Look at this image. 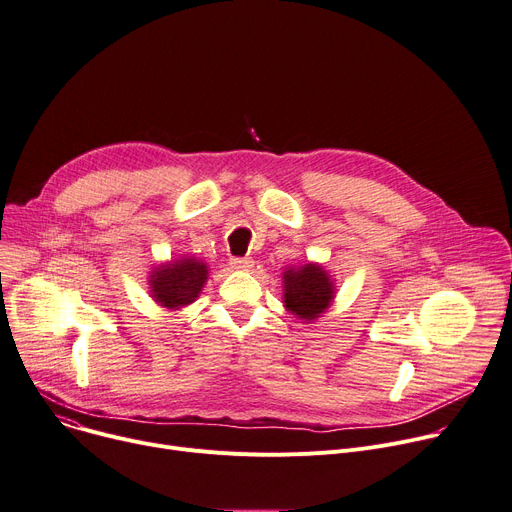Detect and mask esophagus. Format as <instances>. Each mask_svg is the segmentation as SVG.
Here are the masks:
<instances>
[{
	"label": "esophagus",
	"mask_w": 512,
	"mask_h": 512,
	"mask_svg": "<svg viewBox=\"0 0 512 512\" xmlns=\"http://www.w3.org/2000/svg\"><path fill=\"white\" fill-rule=\"evenodd\" d=\"M231 266L235 270H252L254 268V260L252 258H231Z\"/></svg>",
	"instance_id": "1"
}]
</instances>
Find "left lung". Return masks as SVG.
<instances>
[{
    "label": "left lung",
    "instance_id": "1",
    "mask_svg": "<svg viewBox=\"0 0 512 512\" xmlns=\"http://www.w3.org/2000/svg\"><path fill=\"white\" fill-rule=\"evenodd\" d=\"M336 297V281L320 262L289 266L283 272L285 309L305 324L316 322Z\"/></svg>",
    "mask_w": 512,
    "mask_h": 512
}]
</instances>
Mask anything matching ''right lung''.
I'll list each match as a JSON object with an SVG mask.
<instances>
[{
  "label": "right lung",
  "instance_id": "add662e5",
  "mask_svg": "<svg viewBox=\"0 0 512 512\" xmlns=\"http://www.w3.org/2000/svg\"><path fill=\"white\" fill-rule=\"evenodd\" d=\"M207 279L209 264L201 258L182 254L180 258L155 264L149 270L147 289L157 305L168 311H180L199 299Z\"/></svg>",
  "mask_w": 512,
  "mask_h": 512
}]
</instances>
